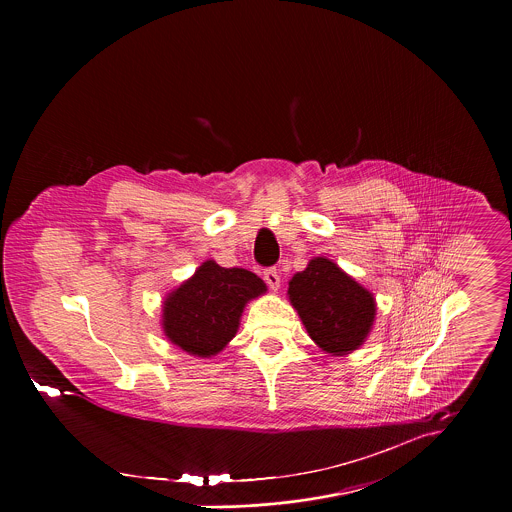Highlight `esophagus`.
<instances>
[{
  "instance_id": "34e87169",
  "label": "esophagus",
  "mask_w": 512,
  "mask_h": 512,
  "mask_svg": "<svg viewBox=\"0 0 512 512\" xmlns=\"http://www.w3.org/2000/svg\"><path fill=\"white\" fill-rule=\"evenodd\" d=\"M264 280H266V284H268L274 292L280 288V272H278L276 268H268V270L264 272Z\"/></svg>"
}]
</instances>
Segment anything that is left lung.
<instances>
[{
  "mask_svg": "<svg viewBox=\"0 0 512 512\" xmlns=\"http://www.w3.org/2000/svg\"><path fill=\"white\" fill-rule=\"evenodd\" d=\"M288 295L309 337L325 353L349 355L365 343L376 301L329 258L309 260L290 280Z\"/></svg>",
  "mask_w": 512,
  "mask_h": 512,
  "instance_id": "obj_1",
  "label": "left lung"
}]
</instances>
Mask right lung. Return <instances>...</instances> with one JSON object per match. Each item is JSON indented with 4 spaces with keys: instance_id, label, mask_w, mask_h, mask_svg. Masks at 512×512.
I'll use <instances>...</instances> for the list:
<instances>
[{
    "instance_id": "add662e5",
    "label": "right lung",
    "mask_w": 512,
    "mask_h": 512,
    "mask_svg": "<svg viewBox=\"0 0 512 512\" xmlns=\"http://www.w3.org/2000/svg\"><path fill=\"white\" fill-rule=\"evenodd\" d=\"M262 293L266 284L256 274L207 260L165 297L163 333L193 357H215L236 335L246 303Z\"/></svg>"
}]
</instances>
